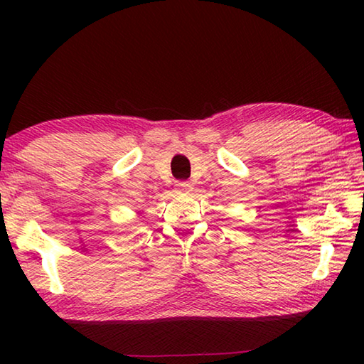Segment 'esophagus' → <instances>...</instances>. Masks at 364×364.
Instances as JSON below:
<instances>
[{
  "label": "esophagus",
  "instance_id": "obj_1",
  "mask_svg": "<svg viewBox=\"0 0 364 364\" xmlns=\"http://www.w3.org/2000/svg\"><path fill=\"white\" fill-rule=\"evenodd\" d=\"M175 186H176V193L183 194V196H186L191 193V191H193V186H191L188 181H178Z\"/></svg>",
  "mask_w": 364,
  "mask_h": 364
}]
</instances>
